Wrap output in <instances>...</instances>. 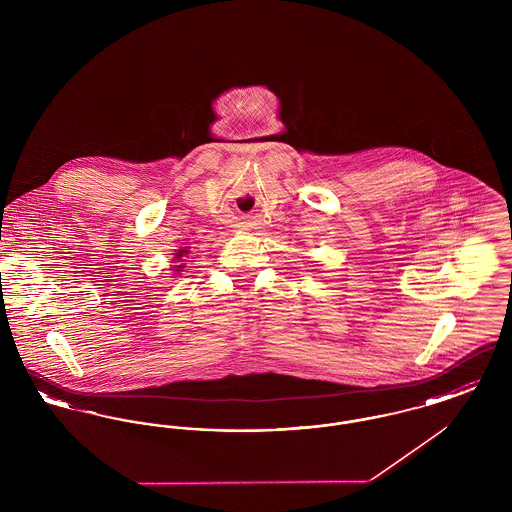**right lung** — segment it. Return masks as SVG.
Instances as JSON below:
<instances>
[{
  "label": "right lung",
  "instance_id": "add662e5",
  "mask_svg": "<svg viewBox=\"0 0 512 512\" xmlns=\"http://www.w3.org/2000/svg\"><path fill=\"white\" fill-rule=\"evenodd\" d=\"M186 253H188V249H178V253H176V257H174V259H180V257H182V255H186ZM182 267H184V265H178L174 270H180Z\"/></svg>",
  "mask_w": 512,
  "mask_h": 512
}]
</instances>
